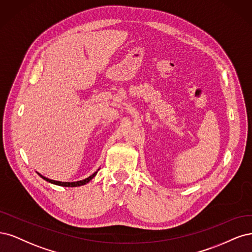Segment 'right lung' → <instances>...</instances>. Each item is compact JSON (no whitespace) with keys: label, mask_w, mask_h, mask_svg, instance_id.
Here are the masks:
<instances>
[{"label":"right lung","mask_w":252,"mask_h":252,"mask_svg":"<svg viewBox=\"0 0 252 252\" xmlns=\"http://www.w3.org/2000/svg\"><path fill=\"white\" fill-rule=\"evenodd\" d=\"M96 174H97V172H95L94 174H92L90 177L86 178V179L80 180V181H76V182H61V181H55V180L48 179V178L42 176L40 174H38V175H39L40 177H42L44 180H46V181H48V182H50V183H53V184H56V185H60V186H64V188H76V186H80V185L87 184L89 181L93 179V178L96 176Z\"/></svg>","instance_id":"1"}]
</instances>
